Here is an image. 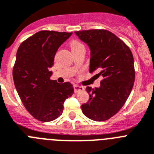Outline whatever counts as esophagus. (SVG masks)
Segmentation results:
<instances>
[{
    "instance_id": "esophagus-1",
    "label": "esophagus",
    "mask_w": 154,
    "mask_h": 154,
    "mask_svg": "<svg viewBox=\"0 0 154 154\" xmlns=\"http://www.w3.org/2000/svg\"><path fill=\"white\" fill-rule=\"evenodd\" d=\"M73 89H74V92H75V93H77V92H80V91H82L85 90L84 87L79 86V85H74V86H73Z\"/></svg>"
}]
</instances>
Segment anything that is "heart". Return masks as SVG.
<instances>
[{
	"label": "heart",
	"mask_w": 154,
	"mask_h": 154,
	"mask_svg": "<svg viewBox=\"0 0 154 154\" xmlns=\"http://www.w3.org/2000/svg\"><path fill=\"white\" fill-rule=\"evenodd\" d=\"M69 45H70V48H71L72 49H74V48L79 47V46H82L83 44L81 43V42H79V41H77V40H73V41L70 42Z\"/></svg>",
	"instance_id": "b5f03b06"
}]
</instances>
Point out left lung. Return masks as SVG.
<instances>
[{
  "label": "left lung",
  "instance_id": "1",
  "mask_svg": "<svg viewBox=\"0 0 154 154\" xmlns=\"http://www.w3.org/2000/svg\"><path fill=\"white\" fill-rule=\"evenodd\" d=\"M75 33L90 47V73H97L94 77H102L100 88H86L90 97L81 105V110L90 119L105 121L122 109L133 89V53L122 40L105 29Z\"/></svg>",
  "mask_w": 154,
  "mask_h": 154
}]
</instances>
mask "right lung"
Here are the masks:
<instances>
[{
    "label": "right lung",
    "mask_w": 154,
    "mask_h": 154,
    "mask_svg": "<svg viewBox=\"0 0 154 154\" xmlns=\"http://www.w3.org/2000/svg\"><path fill=\"white\" fill-rule=\"evenodd\" d=\"M73 32L43 30L25 39L18 47L13 67V80L26 110L41 122L60 116L66 98L73 94L69 82L50 79L57 49Z\"/></svg>",
    "instance_id": "right-lung-1"
}]
</instances>
